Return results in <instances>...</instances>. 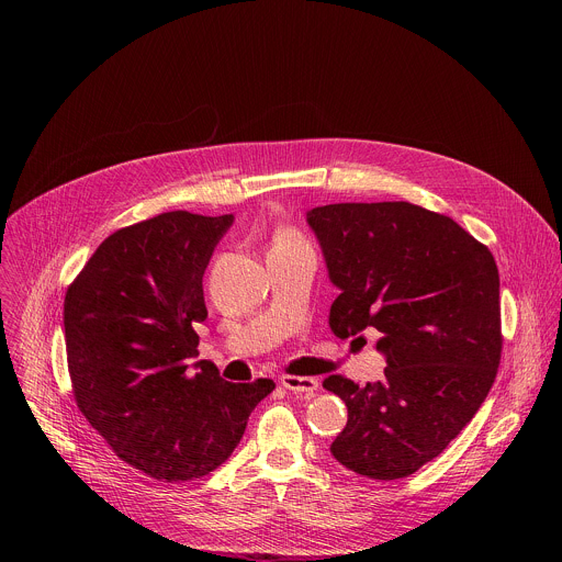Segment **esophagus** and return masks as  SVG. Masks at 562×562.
Masks as SVG:
<instances>
[{"instance_id":"34e87169","label":"esophagus","mask_w":562,"mask_h":562,"mask_svg":"<svg viewBox=\"0 0 562 562\" xmlns=\"http://www.w3.org/2000/svg\"><path fill=\"white\" fill-rule=\"evenodd\" d=\"M280 382L284 389L295 393H313L317 389V380L308 375H282Z\"/></svg>"}]
</instances>
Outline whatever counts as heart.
<instances>
[{
  "instance_id": "obj_1",
  "label": "heart",
  "mask_w": 562,
  "mask_h": 562,
  "mask_svg": "<svg viewBox=\"0 0 562 562\" xmlns=\"http://www.w3.org/2000/svg\"><path fill=\"white\" fill-rule=\"evenodd\" d=\"M276 245H304V237L295 228H280L276 235Z\"/></svg>"
}]
</instances>
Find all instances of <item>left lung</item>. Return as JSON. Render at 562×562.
I'll list each match as a JSON object with an SVG mask.
<instances>
[{
  "instance_id": "1",
  "label": "left lung",
  "mask_w": 562,
  "mask_h": 562,
  "mask_svg": "<svg viewBox=\"0 0 562 562\" xmlns=\"http://www.w3.org/2000/svg\"><path fill=\"white\" fill-rule=\"evenodd\" d=\"M306 220L340 289L331 331L364 342L375 329L386 356L382 382H323L349 409L331 453L367 477H407L447 449L496 380V260L458 222L409 202L327 204Z\"/></svg>"
}]
</instances>
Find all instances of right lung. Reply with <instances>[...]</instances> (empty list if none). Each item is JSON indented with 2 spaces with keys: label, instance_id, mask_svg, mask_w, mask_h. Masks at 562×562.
<instances>
[{
  "label": "right lung",
  "instance_id": "right-lung-1",
  "mask_svg": "<svg viewBox=\"0 0 562 562\" xmlns=\"http://www.w3.org/2000/svg\"><path fill=\"white\" fill-rule=\"evenodd\" d=\"M233 215L159 213L109 235L64 297L75 403L115 456L189 483L237 447L276 382H226L198 356L202 276Z\"/></svg>",
  "mask_w": 562,
  "mask_h": 562
}]
</instances>
